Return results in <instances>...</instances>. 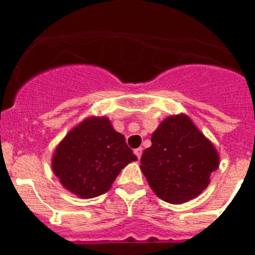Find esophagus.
<instances>
[{
	"mask_svg": "<svg viewBox=\"0 0 255 255\" xmlns=\"http://www.w3.org/2000/svg\"><path fill=\"white\" fill-rule=\"evenodd\" d=\"M141 152H143V149H141V148H136V149H134L135 155H136L138 158H140L141 157Z\"/></svg>",
	"mask_w": 255,
	"mask_h": 255,
	"instance_id": "obj_1",
	"label": "esophagus"
}]
</instances>
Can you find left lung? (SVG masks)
I'll return each instance as SVG.
<instances>
[{"mask_svg":"<svg viewBox=\"0 0 255 255\" xmlns=\"http://www.w3.org/2000/svg\"><path fill=\"white\" fill-rule=\"evenodd\" d=\"M143 152L140 168L157 197L185 203L208 186L218 167L217 150L185 115L162 121Z\"/></svg>","mask_w":255,"mask_h":255,"instance_id":"8db88e82","label":"left lung"}]
</instances>
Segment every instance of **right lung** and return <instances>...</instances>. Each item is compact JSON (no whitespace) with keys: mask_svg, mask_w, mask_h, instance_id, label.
Returning <instances> with one entry per match:
<instances>
[{"mask_svg":"<svg viewBox=\"0 0 255 255\" xmlns=\"http://www.w3.org/2000/svg\"><path fill=\"white\" fill-rule=\"evenodd\" d=\"M136 159L108 119L89 117L58 144L52 168L67 190L89 199L110 190L120 171Z\"/></svg>","mask_w":255,"mask_h":255,"instance_id":"obj_1","label":"right lung"}]
</instances>
